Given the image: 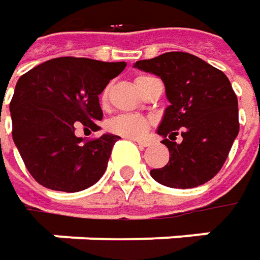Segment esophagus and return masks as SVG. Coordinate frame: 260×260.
<instances>
[{
  "instance_id": "1",
  "label": "esophagus",
  "mask_w": 260,
  "mask_h": 260,
  "mask_svg": "<svg viewBox=\"0 0 260 260\" xmlns=\"http://www.w3.org/2000/svg\"><path fill=\"white\" fill-rule=\"evenodd\" d=\"M134 141L137 142L140 147H148V145H150V142L145 141V140H134Z\"/></svg>"
}]
</instances>
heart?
I'll list each match as a JSON object with an SVG mask.
<instances>
[{"label": "heart", "mask_w": 260, "mask_h": 260, "mask_svg": "<svg viewBox=\"0 0 260 260\" xmlns=\"http://www.w3.org/2000/svg\"><path fill=\"white\" fill-rule=\"evenodd\" d=\"M151 77H145L141 75L135 80L137 87L141 90L142 85L145 84ZM109 93H110V87H106L102 94H100V103L102 106H106L109 102ZM151 128V120L142 115H137V113H123V115H118L115 118H112L108 122V129L112 134H116L125 138H141L144 137Z\"/></svg>", "instance_id": "1"}]
</instances>
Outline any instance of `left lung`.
Instances as JSON below:
<instances>
[{
  "instance_id": "left-lung-1",
  "label": "left lung",
  "mask_w": 260,
  "mask_h": 260,
  "mask_svg": "<svg viewBox=\"0 0 260 260\" xmlns=\"http://www.w3.org/2000/svg\"><path fill=\"white\" fill-rule=\"evenodd\" d=\"M135 67L158 75L170 102L157 131L170 158L161 169H152V179L177 189L207 183L225 163L240 126L237 96L229 78L186 52H166L137 61ZM179 133L184 140L176 143Z\"/></svg>"
}]
</instances>
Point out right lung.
I'll list each match as a JSON object with an SVG mask.
<instances>
[{
	"mask_svg": "<svg viewBox=\"0 0 260 260\" xmlns=\"http://www.w3.org/2000/svg\"><path fill=\"white\" fill-rule=\"evenodd\" d=\"M125 62L62 56L18 78L10 102L13 140L28 173L42 186L78 192L103 176L118 135L75 137L77 126L99 131V94Z\"/></svg>",
	"mask_w": 260,
	"mask_h": 260,
	"instance_id": "1",
	"label": "right lung"
}]
</instances>
